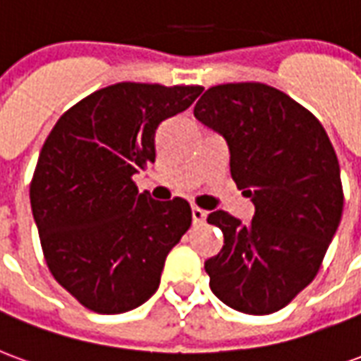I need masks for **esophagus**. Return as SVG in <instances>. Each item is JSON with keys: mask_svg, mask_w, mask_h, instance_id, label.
Here are the masks:
<instances>
[{"mask_svg": "<svg viewBox=\"0 0 361 361\" xmlns=\"http://www.w3.org/2000/svg\"><path fill=\"white\" fill-rule=\"evenodd\" d=\"M191 216H193V226H203L207 220V211L199 207H191Z\"/></svg>", "mask_w": 361, "mask_h": 361, "instance_id": "34e87169", "label": "esophagus"}]
</instances>
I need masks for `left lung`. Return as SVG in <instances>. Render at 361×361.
Segmentation results:
<instances>
[{
    "label": "left lung",
    "mask_w": 361,
    "mask_h": 361,
    "mask_svg": "<svg viewBox=\"0 0 361 361\" xmlns=\"http://www.w3.org/2000/svg\"><path fill=\"white\" fill-rule=\"evenodd\" d=\"M195 118L228 142L230 173L255 214L242 224L224 211L207 222L224 234L204 261L211 290L250 315L282 310L315 279L341 224V166L319 119L263 82H228L207 90Z\"/></svg>",
    "instance_id": "obj_1"
}]
</instances>
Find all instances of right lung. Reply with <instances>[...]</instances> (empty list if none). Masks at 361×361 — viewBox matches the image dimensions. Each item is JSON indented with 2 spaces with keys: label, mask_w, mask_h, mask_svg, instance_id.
Masks as SVG:
<instances>
[{
  "label": "right lung",
  "mask_w": 361,
  "mask_h": 361,
  "mask_svg": "<svg viewBox=\"0 0 361 361\" xmlns=\"http://www.w3.org/2000/svg\"><path fill=\"white\" fill-rule=\"evenodd\" d=\"M203 87L118 82L58 119L30 181L44 259L87 310L123 313L154 294L166 255L191 226L185 199L154 201L133 176L157 158L154 135Z\"/></svg>",
  "instance_id": "add662e5"
}]
</instances>
